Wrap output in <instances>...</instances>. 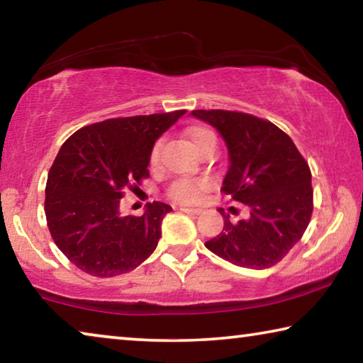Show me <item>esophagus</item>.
<instances>
[{"label": "esophagus", "instance_id": "esophagus-1", "mask_svg": "<svg viewBox=\"0 0 363 363\" xmlns=\"http://www.w3.org/2000/svg\"><path fill=\"white\" fill-rule=\"evenodd\" d=\"M181 211L187 213V214H195V216H196V214H201V213H203V210H200V208H186V206L181 208Z\"/></svg>", "mask_w": 363, "mask_h": 363}]
</instances>
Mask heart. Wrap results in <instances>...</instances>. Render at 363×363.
Listing matches in <instances>:
<instances>
[{"label": "heart", "instance_id": "b5f03b06", "mask_svg": "<svg viewBox=\"0 0 363 363\" xmlns=\"http://www.w3.org/2000/svg\"><path fill=\"white\" fill-rule=\"evenodd\" d=\"M189 136L192 139V143L195 144L196 149H200V147L205 143H208V140L211 139L216 140L214 133L203 126H196L194 130H190ZM162 144H163L162 139H158L157 143L152 145V150L149 155V163L152 167H155L158 163ZM208 187H210V184H208V181L205 179H187V177H182V179H177L171 184L168 189V196L171 200L177 201V203H196V201L201 199V195L206 192Z\"/></svg>", "mask_w": 363, "mask_h": 363}]
</instances>
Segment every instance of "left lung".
<instances>
[{
    "label": "left lung",
    "instance_id": "obj_1",
    "mask_svg": "<svg viewBox=\"0 0 363 363\" xmlns=\"http://www.w3.org/2000/svg\"><path fill=\"white\" fill-rule=\"evenodd\" d=\"M216 128L229 150L220 192L247 205L250 216L230 223L205 247L235 266L267 269L296 245L314 210L309 164L288 136L267 120L230 110H192Z\"/></svg>",
    "mask_w": 363,
    "mask_h": 363
}]
</instances>
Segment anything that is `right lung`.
Returning <instances> with one entry per match:
<instances>
[{
    "label": "right lung",
    "mask_w": 363,
    "mask_h": 363,
    "mask_svg": "<svg viewBox=\"0 0 363 363\" xmlns=\"http://www.w3.org/2000/svg\"><path fill=\"white\" fill-rule=\"evenodd\" d=\"M184 113L110 118L82 128L60 147L48 174L45 213L54 243L83 272L115 277L155 251L173 208L153 201L143 216H121L120 200L123 190L149 177L152 145Z\"/></svg>",
    "instance_id": "add662e5"
}]
</instances>
